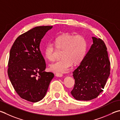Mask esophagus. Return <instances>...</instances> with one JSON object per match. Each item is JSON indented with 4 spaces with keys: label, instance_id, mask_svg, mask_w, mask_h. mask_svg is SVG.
Instances as JSON below:
<instances>
[{
    "label": "esophagus",
    "instance_id": "esophagus-1",
    "mask_svg": "<svg viewBox=\"0 0 120 120\" xmlns=\"http://www.w3.org/2000/svg\"><path fill=\"white\" fill-rule=\"evenodd\" d=\"M56 76L57 77H62L63 76V74L61 73H59V72H56Z\"/></svg>",
    "mask_w": 120,
    "mask_h": 120
}]
</instances>
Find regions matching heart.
Listing matches in <instances>:
<instances>
[{"label":"heart","mask_w":120,"mask_h":120,"mask_svg":"<svg viewBox=\"0 0 120 120\" xmlns=\"http://www.w3.org/2000/svg\"><path fill=\"white\" fill-rule=\"evenodd\" d=\"M52 44H47L45 47V57L49 61L55 60V47L62 50V59L50 64L51 70L62 73L67 72L71 67L73 63L75 65L80 63L85 57L87 43L83 35H74L69 33L63 34L53 40Z\"/></svg>","instance_id":"obj_1"}]
</instances>
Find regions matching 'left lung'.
Returning <instances> with one entry per match:
<instances>
[{"label": "left lung", "instance_id": "obj_1", "mask_svg": "<svg viewBox=\"0 0 120 120\" xmlns=\"http://www.w3.org/2000/svg\"><path fill=\"white\" fill-rule=\"evenodd\" d=\"M93 44L80 65L73 72L75 79L71 94L77 100L87 101L103 91L110 71L107 47L100 38L93 37Z\"/></svg>", "mask_w": 120, "mask_h": 120}]
</instances>
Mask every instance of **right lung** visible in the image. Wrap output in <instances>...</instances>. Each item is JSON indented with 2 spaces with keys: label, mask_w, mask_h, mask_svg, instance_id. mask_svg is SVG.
<instances>
[{
  "label": "right lung",
  "mask_w": 120,
  "mask_h": 120,
  "mask_svg": "<svg viewBox=\"0 0 120 120\" xmlns=\"http://www.w3.org/2000/svg\"><path fill=\"white\" fill-rule=\"evenodd\" d=\"M52 26H37L20 35L10 49L8 74L21 98L36 102L45 97L52 72L44 71L46 63L39 49L41 39Z\"/></svg>",
  "instance_id": "1"
}]
</instances>
